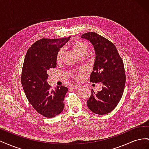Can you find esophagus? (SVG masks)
I'll list each match as a JSON object with an SVG mask.
<instances>
[{
    "label": "esophagus",
    "mask_w": 149,
    "mask_h": 149,
    "mask_svg": "<svg viewBox=\"0 0 149 149\" xmlns=\"http://www.w3.org/2000/svg\"><path fill=\"white\" fill-rule=\"evenodd\" d=\"M79 88V86L78 85H76V84L72 85V86H71V87H70V88L72 89H77Z\"/></svg>",
    "instance_id": "obj_1"
}]
</instances>
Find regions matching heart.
Returning <instances> with one entry per match:
<instances>
[{
    "mask_svg": "<svg viewBox=\"0 0 149 149\" xmlns=\"http://www.w3.org/2000/svg\"><path fill=\"white\" fill-rule=\"evenodd\" d=\"M72 48L75 51V52L79 55V56H85L88 53L89 51V45L88 43L84 41H76L72 44ZM63 49H61L57 53L56 60L57 63H60L63 60ZM83 70H80L75 73L72 74L73 77L77 79L80 80L83 77Z\"/></svg>",
    "mask_w": 149,
    "mask_h": 149,
    "instance_id": "b5f03b06",
    "label": "heart"
}]
</instances>
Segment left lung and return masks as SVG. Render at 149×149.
Here are the masks:
<instances>
[{"mask_svg": "<svg viewBox=\"0 0 149 149\" xmlns=\"http://www.w3.org/2000/svg\"><path fill=\"white\" fill-rule=\"evenodd\" d=\"M81 38L87 39L94 46L96 53L90 81L103 84L101 91H92L87 105L94 113L106 114L114 110L123 96L125 73L123 60L116 46L109 40L95 32H88Z\"/></svg>", "mask_w": 149, "mask_h": 149, "instance_id": "8db88e82", "label": "left lung"}]
</instances>
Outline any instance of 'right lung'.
<instances>
[{
    "label": "right lung",
    "instance_id": "1",
    "mask_svg": "<svg viewBox=\"0 0 149 149\" xmlns=\"http://www.w3.org/2000/svg\"><path fill=\"white\" fill-rule=\"evenodd\" d=\"M71 37L60 39L42 38L26 53L21 83L26 98L39 114L48 118L60 114L68 88L60 86L55 89L47 83L48 71L56 66V57Z\"/></svg>",
    "mask_w": 149,
    "mask_h": 149
}]
</instances>
